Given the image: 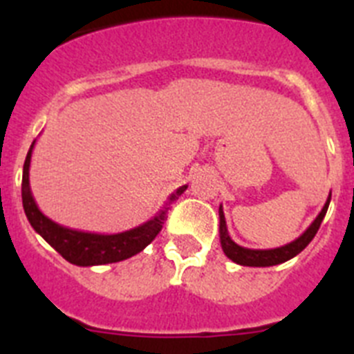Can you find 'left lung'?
Here are the masks:
<instances>
[{"mask_svg":"<svg viewBox=\"0 0 354 354\" xmlns=\"http://www.w3.org/2000/svg\"><path fill=\"white\" fill-rule=\"evenodd\" d=\"M331 193L328 195L326 204L321 209V212L317 214L314 221L310 223V227L306 228L305 232L298 237V239L290 241L286 246H280V248H271V250H252L245 248V246H239L237 243H234L232 237L228 236L227 230V221H225L223 207L220 205V243L221 248H223V253L232 262L239 266H250V268H268V266H277L282 264V262L289 261V259L296 257L299 252L308 246L314 236L317 234L319 227L323 223L324 216H326L328 205H330Z\"/></svg>","mask_w":354,"mask_h":354,"instance_id":"8db88e82","label":"left lung"}]
</instances>
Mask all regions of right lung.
<instances>
[{
  "mask_svg": "<svg viewBox=\"0 0 354 354\" xmlns=\"http://www.w3.org/2000/svg\"><path fill=\"white\" fill-rule=\"evenodd\" d=\"M33 147H35V142L31 143L23 167V207L24 212H26L28 221L33 227V230L48 241L49 245L60 253L65 261H68L71 264L83 266V268L84 266H102L126 261V259L133 257L142 250H145V246H149L154 241V237L161 232L162 223L167 220L168 205L174 200L179 198L187 187L186 184V186H180L179 189H175L170 198H168V204L154 218H150L149 221L138 225V227L129 228L126 232H83V230H76V228H68L56 223V221H53L51 218L44 214L39 205H37L30 187V162Z\"/></svg>",
  "mask_w": 354,
  "mask_h": 354,
  "instance_id": "right-lung-1",
  "label": "right lung"
}]
</instances>
